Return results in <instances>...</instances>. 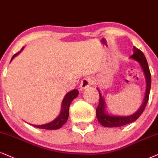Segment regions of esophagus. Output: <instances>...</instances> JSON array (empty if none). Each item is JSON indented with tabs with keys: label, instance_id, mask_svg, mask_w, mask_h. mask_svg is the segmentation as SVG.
Wrapping results in <instances>:
<instances>
[{
	"label": "esophagus",
	"instance_id": "esophagus-1",
	"mask_svg": "<svg viewBox=\"0 0 158 158\" xmlns=\"http://www.w3.org/2000/svg\"><path fill=\"white\" fill-rule=\"evenodd\" d=\"M92 83H93V80L91 77H85V78H83L82 81H81V85H80V87H81V90H83V89L88 88V87L91 85Z\"/></svg>",
	"mask_w": 158,
	"mask_h": 158
}]
</instances>
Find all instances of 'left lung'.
<instances>
[{"mask_svg": "<svg viewBox=\"0 0 158 158\" xmlns=\"http://www.w3.org/2000/svg\"><path fill=\"white\" fill-rule=\"evenodd\" d=\"M133 55H132L130 58L137 61L141 64V67L143 69V73H144L146 81H147V89H146V94L144 100H143V104L141 106L139 110L136 111L135 114L127 116H111L107 114L105 110L106 108V105H105L104 99L100 94V91H99L100 94V101H99V105L96 109V114L97 118L98 119L99 122L102 124V126L106 127H121L126 125V124L133 122L134 121L138 119L139 117L143 112L144 109L147 106L148 100H149V92H150L151 88V74L149 71V66L147 59H146L145 56L142 52L141 50H140L138 48H136L135 46L133 47Z\"/></svg>", "mask_w": 158, "mask_h": 158, "instance_id": "left-lung-1", "label": "left lung"}]
</instances>
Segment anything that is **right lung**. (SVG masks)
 Wrapping results in <instances>:
<instances>
[{"instance_id": "obj_1", "label": "right lung", "mask_w": 158, "mask_h": 158, "mask_svg": "<svg viewBox=\"0 0 158 158\" xmlns=\"http://www.w3.org/2000/svg\"><path fill=\"white\" fill-rule=\"evenodd\" d=\"M23 49V48L21 49L20 51L15 53V55L12 56V58H11V60H12L15 56L18 55L19 52L22 51ZM77 95H78V91H77V89H74V90L69 91V92H68L67 94L65 95L63 101H62L61 114H59V116H58L55 120H53L52 122H50V123L48 124H42V125H34V124H31V125L35 127L45 130H57L61 128V127L67 122L68 117H69V106L70 104H71L72 101H73Z\"/></svg>"}]
</instances>
